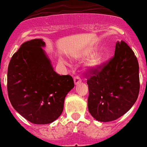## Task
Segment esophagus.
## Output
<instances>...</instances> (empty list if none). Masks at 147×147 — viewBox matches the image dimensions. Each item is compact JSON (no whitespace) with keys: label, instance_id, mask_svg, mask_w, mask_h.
<instances>
[{"label":"esophagus","instance_id":"esophagus-1","mask_svg":"<svg viewBox=\"0 0 147 147\" xmlns=\"http://www.w3.org/2000/svg\"><path fill=\"white\" fill-rule=\"evenodd\" d=\"M74 80L75 85H77V84H79V83H80V82H82V79L80 78V77L79 76H74Z\"/></svg>","mask_w":147,"mask_h":147}]
</instances>
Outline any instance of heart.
<instances>
[{
	"label": "heart",
	"instance_id": "1",
	"mask_svg": "<svg viewBox=\"0 0 147 147\" xmlns=\"http://www.w3.org/2000/svg\"><path fill=\"white\" fill-rule=\"evenodd\" d=\"M61 61H62L61 59ZM100 62H101V57L99 55H95L89 61V65H91L92 67H96V66L100 65Z\"/></svg>",
	"mask_w": 147,
	"mask_h": 147
}]
</instances>
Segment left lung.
I'll return each instance as SVG.
<instances>
[{
    "label": "left lung",
    "instance_id": "obj_1",
    "mask_svg": "<svg viewBox=\"0 0 147 147\" xmlns=\"http://www.w3.org/2000/svg\"><path fill=\"white\" fill-rule=\"evenodd\" d=\"M88 111L101 122L117 120L136 102L140 91L138 61L127 44L117 42L115 55L86 73Z\"/></svg>",
    "mask_w": 147,
    "mask_h": 147
}]
</instances>
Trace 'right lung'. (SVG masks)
<instances>
[{
    "mask_svg": "<svg viewBox=\"0 0 147 147\" xmlns=\"http://www.w3.org/2000/svg\"><path fill=\"white\" fill-rule=\"evenodd\" d=\"M41 39L26 41L11 58L7 91L12 106L35 124L53 122L62 113L65 98L74 87L72 76L53 71Z\"/></svg>",
    "mask_w": 147,
    "mask_h": 147,
    "instance_id": "add662e5",
    "label": "right lung"
}]
</instances>
